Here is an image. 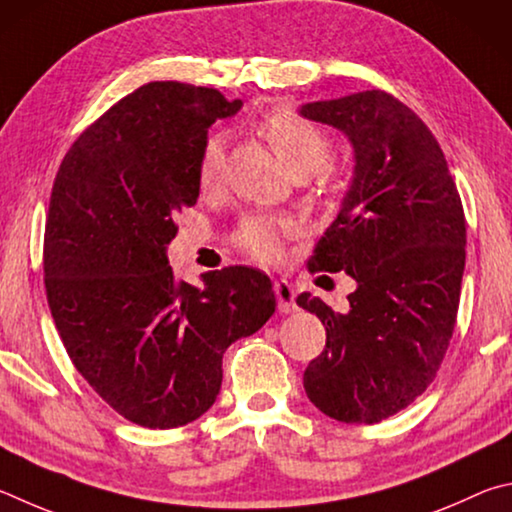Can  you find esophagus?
<instances>
[{
  "label": "esophagus",
  "instance_id": "1",
  "mask_svg": "<svg viewBox=\"0 0 512 512\" xmlns=\"http://www.w3.org/2000/svg\"><path fill=\"white\" fill-rule=\"evenodd\" d=\"M274 292H276V301H279L281 312L290 315V312L297 310V294H294V288L288 281H276Z\"/></svg>",
  "mask_w": 512,
  "mask_h": 512
}]
</instances>
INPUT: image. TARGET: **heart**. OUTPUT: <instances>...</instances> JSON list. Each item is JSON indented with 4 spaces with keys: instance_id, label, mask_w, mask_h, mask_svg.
<instances>
[{
    "instance_id": "heart-1",
    "label": "heart",
    "mask_w": 512,
    "mask_h": 512,
    "mask_svg": "<svg viewBox=\"0 0 512 512\" xmlns=\"http://www.w3.org/2000/svg\"><path fill=\"white\" fill-rule=\"evenodd\" d=\"M258 132L276 150L292 175H312L326 166L333 152V141L328 134L299 116L288 107H279L265 114L258 123ZM224 157H227V139L224 134L213 132L204 141L197 159V182L204 191L222 182ZM297 222L288 215H256L247 218L238 229V245L251 258L261 263H276L283 254L285 240L297 233Z\"/></svg>"
}]
</instances>
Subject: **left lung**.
Returning <instances> with one entry per match:
<instances>
[{
	"mask_svg": "<svg viewBox=\"0 0 512 512\" xmlns=\"http://www.w3.org/2000/svg\"><path fill=\"white\" fill-rule=\"evenodd\" d=\"M299 114L353 146L351 186L308 267L357 285L346 312L299 294L326 328L303 387L330 418L380 423L429 387L450 346L465 267L461 197L434 134L391 94L369 89Z\"/></svg>",
	"mask_w": 512,
	"mask_h": 512,
	"instance_id": "1",
	"label": "left lung"
}]
</instances>
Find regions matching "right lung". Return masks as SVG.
<instances>
[{
    "label": "right lung",
    "mask_w": 512,
    "mask_h": 512,
    "mask_svg": "<svg viewBox=\"0 0 512 512\" xmlns=\"http://www.w3.org/2000/svg\"><path fill=\"white\" fill-rule=\"evenodd\" d=\"M242 101L157 80L80 134L53 182L44 285L71 362L107 405L141 427L193 423L220 393L222 355L274 315L270 276L254 267L202 274L168 265L175 215L200 197L209 128Z\"/></svg>",
    "instance_id": "1"
}]
</instances>
